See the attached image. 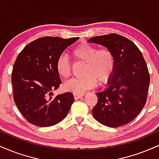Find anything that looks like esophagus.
Listing matches in <instances>:
<instances>
[{"mask_svg":"<svg viewBox=\"0 0 159 159\" xmlns=\"http://www.w3.org/2000/svg\"><path fill=\"white\" fill-rule=\"evenodd\" d=\"M84 96V93H74V98L75 99H78V98H81V97Z\"/></svg>","mask_w":159,"mask_h":159,"instance_id":"34e87169","label":"esophagus"}]
</instances>
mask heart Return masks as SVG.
I'll return each instance as SVG.
<instances>
[{
    "label": "heart",
    "instance_id": "obj_1",
    "mask_svg": "<svg viewBox=\"0 0 159 159\" xmlns=\"http://www.w3.org/2000/svg\"><path fill=\"white\" fill-rule=\"evenodd\" d=\"M72 56L75 61L84 62L81 78H72L64 85L65 90L74 93H82L93 88L97 83H106L114 73V55L110 49H98L89 43H81L72 51ZM57 73L63 79L71 75L70 63L65 56H60L56 61Z\"/></svg>",
    "mask_w": 159,
    "mask_h": 159
}]
</instances>
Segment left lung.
Returning a JSON list of instances; mask_svg holds the SVG:
<instances>
[{
	"label": "left lung",
	"mask_w": 159,
	"mask_h": 159,
	"mask_svg": "<svg viewBox=\"0 0 159 159\" xmlns=\"http://www.w3.org/2000/svg\"><path fill=\"white\" fill-rule=\"evenodd\" d=\"M89 43L110 49L114 55V73L106 88L96 93L94 118L108 127L126 125L140 114L147 102L149 74L139 48L133 42L116 34L90 38Z\"/></svg>",
	"instance_id": "left-lung-1"
}]
</instances>
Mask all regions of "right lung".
<instances>
[{"label": "right lung", "mask_w": 159, "mask_h": 159, "mask_svg": "<svg viewBox=\"0 0 159 159\" xmlns=\"http://www.w3.org/2000/svg\"><path fill=\"white\" fill-rule=\"evenodd\" d=\"M78 39L39 38L27 45L16 58L12 72L14 101L24 117L33 125L52 126L69 113L74 102L72 93L52 96V91L62 83L55 64L65 49Z\"/></svg>", "instance_id": "add662e5"}]
</instances>
